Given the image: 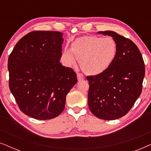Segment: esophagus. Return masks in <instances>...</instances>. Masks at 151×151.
<instances>
[{
  "label": "esophagus",
  "instance_id": "obj_1",
  "mask_svg": "<svg viewBox=\"0 0 151 151\" xmlns=\"http://www.w3.org/2000/svg\"><path fill=\"white\" fill-rule=\"evenodd\" d=\"M77 78L78 81H81V80L84 79V76L81 73H78L77 74Z\"/></svg>",
  "mask_w": 151,
  "mask_h": 151
}]
</instances>
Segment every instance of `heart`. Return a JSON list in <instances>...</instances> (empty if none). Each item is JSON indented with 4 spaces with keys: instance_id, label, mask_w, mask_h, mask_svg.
I'll return each mask as SVG.
<instances>
[{
    "instance_id": "1",
    "label": "heart",
    "mask_w": 151,
    "mask_h": 151,
    "mask_svg": "<svg viewBox=\"0 0 151 151\" xmlns=\"http://www.w3.org/2000/svg\"><path fill=\"white\" fill-rule=\"evenodd\" d=\"M117 52V43L111 37L87 36L74 41L71 49H65L63 59L67 66L80 60L82 69L89 75H98L113 63Z\"/></svg>"
}]
</instances>
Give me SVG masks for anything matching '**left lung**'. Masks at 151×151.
Returning <instances> with one entry per match:
<instances>
[{"mask_svg": "<svg viewBox=\"0 0 151 151\" xmlns=\"http://www.w3.org/2000/svg\"><path fill=\"white\" fill-rule=\"evenodd\" d=\"M98 34L112 37L117 43V52L106 71L86 78L89 84L88 107L98 118L113 120L127 114L139 97L145 67L133 41L113 31Z\"/></svg>", "mask_w": 151, "mask_h": 151, "instance_id": "1", "label": "left lung"}]
</instances>
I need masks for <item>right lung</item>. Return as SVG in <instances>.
Returning a JSON list of instances; mask_svg holds the SVG:
<instances>
[{
	"instance_id": "obj_1",
	"label": "right lung",
	"mask_w": 151,
	"mask_h": 151,
	"mask_svg": "<svg viewBox=\"0 0 151 151\" xmlns=\"http://www.w3.org/2000/svg\"><path fill=\"white\" fill-rule=\"evenodd\" d=\"M63 35L53 31L29 33L16 43L8 58L10 91L22 112L33 118L58 116L77 82L73 70L60 63Z\"/></svg>"
}]
</instances>
